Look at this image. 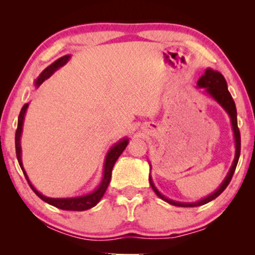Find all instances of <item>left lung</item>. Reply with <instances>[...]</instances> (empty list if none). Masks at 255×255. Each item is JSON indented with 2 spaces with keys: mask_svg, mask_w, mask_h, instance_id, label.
<instances>
[{
  "mask_svg": "<svg viewBox=\"0 0 255 255\" xmlns=\"http://www.w3.org/2000/svg\"><path fill=\"white\" fill-rule=\"evenodd\" d=\"M197 87L198 88H204L205 93L208 94L209 96L212 97L216 102H217L219 106H221L223 109H224L226 113H228L230 121H231V125H232V130H233V135H235V144H236V154H235V160H233L231 168H230L228 175L225 176L224 181H223L221 186H219L217 189H216L214 193L208 195L207 197L202 198L200 201L196 202H191V203H186V202H177V201H173L170 198L166 197L165 195H162L160 191L156 189V187L153 183L152 177L149 175V184H151L152 189L154 193L156 194V196L161 198L167 203L175 205V207H200V205L207 204L209 202L215 200L216 197H218L223 191L225 190V188L229 186L230 181H231L233 173H235L237 163H238L239 160V155H240V132L238 128V122H237V109H236V104L235 101H233L231 94H230L229 89H228V83H226V80L224 79L221 73L217 71H214L211 68H207L205 69L204 74L198 79L197 81ZM151 166V165H149Z\"/></svg>",
  "mask_w": 255,
  "mask_h": 255,
  "instance_id": "left-lung-1",
  "label": "left lung"
}]
</instances>
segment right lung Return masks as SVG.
<instances>
[{
  "label": "right lung",
  "instance_id": "right-lung-1",
  "mask_svg": "<svg viewBox=\"0 0 255 255\" xmlns=\"http://www.w3.org/2000/svg\"><path fill=\"white\" fill-rule=\"evenodd\" d=\"M69 59H71V55H64V57L59 58L58 60H55L53 64H51L48 67L44 69L43 72L40 73V75L38 76L36 81H34V85L36 87H39L41 83H43L45 80L50 78V76L53 74V73L59 69L62 66L66 65L68 62ZM29 107V103L24 104L22 110H20L19 116H18V124H17V130H16V135H15V145H16V155H17V160H18V163L22 168L24 176L29 182L31 189L34 191V194L37 195L38 197L41 198L44 202L46 203L53 205L55 208L61 209V210H72V211H85L88 210V209L95 207V205L99 203L101 201V198L103 197L104 193H106L108 186L110 183V179H111V172H113L114 165L115 162L117 161V159L120 158V155L123 153V151L127 147L128 144V138H123L121 139L120 141H117L114 146H111V148L108 151L107 156H106V161H104V168H103V177L101 183L99 184V187L96 188L95 190H93L92 193L87 194V195H82V196H76V197H67V198H52V197H47L39 193L36 188L32 186V183L30 182L29 177L26 175L25 169L23 167V162H22V147H20V135H22V131H23V123H24V118H25V114H26V109Z\"/></svg>",
  "mask_w": 255,
  "mask_h": 255
}]
</instances>
